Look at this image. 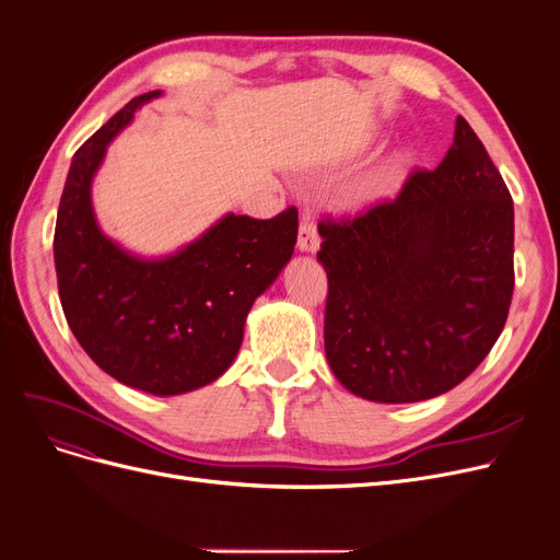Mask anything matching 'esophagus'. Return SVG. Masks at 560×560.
I'll return each instance as SVG.
<instances>
[{"mask_svg": "<svg viewBox=\"0 0 560 560\" xmlns=\"http://www.w3.org/2000/svg\"><path fill=\"white\" fill-rule=\"evenodd\" d=\"M296 247H299L301 252H317V247H319V235H317L315 222H313L308 212H301Z\"/></svg>", "mask_w": 560, "mask_h": 560, "instance_id": "obj_1", "label": "esophagus"}]
</instances>
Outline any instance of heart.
Segmentation results:
<instances>
[{
  "label": "heart",
  "instance_id": "1",
  "mask_svg": "<svg viewBox=\"0 0 560 560\" xmlns=\"http://www.w3.org/2000/svg\"><path fill=\"white\" fill-rule=\"evenodd\" d=\"M404 156H395L389 159L387 163H383L376 171H371L369 175L360 177L354 182L350 189L346 191L343 200L348 208H366V206H374V202L387 198L397 189V184L404 175Z\"/></svg>",
  "mask_w": 560,
  "mask_h": 560
}]
</instances>
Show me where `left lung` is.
<instances>
[{
  "instance_id": "obj_1",
  "label": "left lung",
  "mask_w": 560,
  "mask_h": 560,
  "mask_svg": "<svg viewBox=\"0 0 560 560\" xmlns=\"http://www.w3.org/2000/svg\"><path fill=\"white\" fill-rule=\"evenodd\" d=\"M325 350L352 395L383 404L448 393L504 329L514 202L463 116L434 171L354 217H322Z\"/></svg>"
}]
</instances>
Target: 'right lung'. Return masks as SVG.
Segmentation results:
<instances>
[{
    "instance_id": "1",
    "label": "right lung",
    "mask_w": 560,
    "mask_h": 560,
    "mask_svg": "<svg viewBox=\"0 0 560 560\" xmlns=\"http://www.w3.org/2000/svg\"><path fill=\"white\" fill-rule=\"evenodd\" d=\"M151 91L114 114L72 159L54 235L58 294L79 346L118 383L171 397L217 381L245 317L292 259L296 208L273 219L226 214L173 257L138 259L100 231L91 182L107 144Z\"/></svg>"
}]
</instances>
